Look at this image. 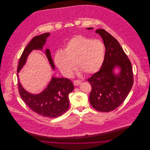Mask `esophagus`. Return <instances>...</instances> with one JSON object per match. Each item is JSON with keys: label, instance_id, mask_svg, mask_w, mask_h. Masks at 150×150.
<instances>
[{"label": "esophagus", "instance_id": "obj_1", "mask_svg": "<svg viewBox=\"0 0 150 150\" xmlns=\"http://www.w3.org/2000/svg\"><path fill=\"white\" fill-rule=\"evenodd\" d=\"M81 81H79V80H74V82H73V83H74V85L75 86H78L79 85H80V84H81Z\"/></svg>", "mask_w": 150, "mask_h": 150}]
</instances>
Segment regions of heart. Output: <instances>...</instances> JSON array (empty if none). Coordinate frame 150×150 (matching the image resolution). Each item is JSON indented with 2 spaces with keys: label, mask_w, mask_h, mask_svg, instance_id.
<instances>
[{
  "label": "heart",
  "mask_w": 150,
  "mask_h": 150,
  "mask_svg": "<svg viewBox=\"0 0 150 150\" xmlns=\"http://www.w3.org/2000/svg\"><path fill=\"white\" fill-rule=\"evenodd\" d=\"M105 54V48L102 41L78 35L65 44L63 51H57L54 60L58 69L65 76L71 75L75 67V64L81 71L91 75L100 69Z\"/></svg>",
  "instance_id": "heart-1"
}]
</instances>
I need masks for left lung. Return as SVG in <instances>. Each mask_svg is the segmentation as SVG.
<instances>
[{
	"instance_id": "obj_1",
	"label": "left lung",
	"mask_w": 150,
	"mask_h": 150,
	"mask_svg": "<svg viewBox=\"0 0 150 150\" xmlns=\"http://www.w3.org/2000/svg\"><path fill=\"white\" fill-rule=\"evenodd\" d=\"M96 33L102 38L106 52L100 71L87 80L92 86L89 102L97 111L108 112L120 106L130 91L134 81L132 66L114 37L104 29H98ZM117 67L120 72L116 74L114 69Z\"/></svg>"
}]
</instances>
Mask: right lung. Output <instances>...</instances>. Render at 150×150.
Here are the masks:
<instances>
[{"instance_id":"obj_1","label":"right lung","mask_w":150,"mask_h":150,"mask_svg":"<svg viewBox=\"0 0 150 150\" xmlns=\"http://www.w3.org/2000/svg\"><path fill=\"white\" fill-rule=\"evenodd\" d=\"M50 33H46L33 38L23 50L19 60L17 72L26 64L29 54L33 50H42ZM45 53L53 70L55 69L50 50L47 49ZM18 77L20 95L28 106L36 114L44 117L55 118L66 112L69 107V94L74 89L70 80L52 77L50 83L42 92L34 94L27 92L22 86Z\"/></svg>"}]
</instances>
